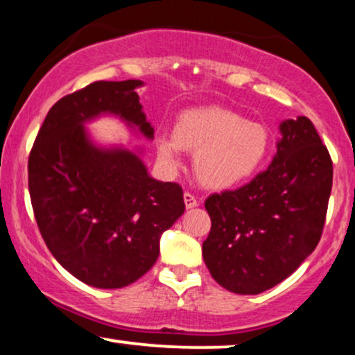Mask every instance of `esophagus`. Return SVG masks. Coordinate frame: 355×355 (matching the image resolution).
<instances>
[{"label": "esophagus", "mask_w": 355, "mask_h": 355, "mask_svg": "<svg viewBox=\"0 0 355 355\" xmlns=\"http://www.w3.org/2000/svg\"><path fill=\"white\" fill-rule=\"evenodd\" d=\"M183 200H185L187 209H193V207L198 205L197 197H195L193 193H190V191H185V193H183Z\"/></svg>", "instance_id": "1"}]
</instances>
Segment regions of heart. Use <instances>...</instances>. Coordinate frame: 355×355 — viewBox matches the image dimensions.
Listing matches in <instances>:
<instances>
[{"label": "heart", "mask_w": 355, "mask_h": 355, "mask_svg": "<svg viewBox=\"0 0 355 355\" xmlns=\"http://www.w3.org/2000/svg\"><path fill=\"white\" fill-rule=\"evenodd\" d=\"M158 160L168 168L180 165L182 150L195 153V175L210 189H230L250 178L266 160L270 135L262 123L220 107L180 113L173 133L155 141Z\"/></svg>", "instance_id": "obj_1"}]
</instances>
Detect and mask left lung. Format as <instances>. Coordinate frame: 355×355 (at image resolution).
Wrapping results in <instances>:
<instances>
[{
	"instance_id": "obj_1",
	"label": "left lung",
	"mask_w": 355,
	"mask_h": 355,
	"mask_svg": "<svg viewBox=\"0 0 355 355\" xmlns=\"http://www.w3.org/2000/svg\"><path fill=\"white\" fill-rule=\"evenodd\" d=\"M270 166L237 190L210 195L202 255L227 291L255 295L315 250L332 190V160L307 116L285 120Z\"/></svg>"
}]
</instances>
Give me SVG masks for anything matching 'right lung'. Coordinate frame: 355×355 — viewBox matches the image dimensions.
Masks as SVG:
<instances>
[{"label": "right lung", "mask_w": 355, "mask_h": 355, "mask_svg": "<svg viewBox=\"0 0 355 355\" xmlns=\"http://www.w3.org/2000/svg\"><path fill=\"white\" fill-rule=\"evenodd\" d=\"M140 80L95 81L56 101L28 158V189L40 234L81 282L120 288L145 275L160 237L185 211L183 190L158 182L128 150L96 148L83 123L113 113L153 138L135 92Z\"/></svg>", "instance_id": "obj_1"}]
</instances>
